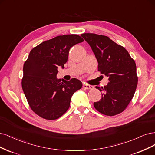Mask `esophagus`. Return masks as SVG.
<instances>
[{
    "label": "esophagus",
    "instance_id": "34e87169",
    "mask_svg": "<svg viewBox=\"0 0 155 155\" xmlns=\"http://www.w3.org/2000/svg\"><path fill=\"white\" fill-rule=\"evenodd\" d=\"M83 88L85 89H92L93 88V87L91 85H88L87 84H83Z\"/></svg>",
    "mask_w": 155,
    "mask_h": 155
}]
</instances>
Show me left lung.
Listing matches in <instances>:
<instances>
[{
  "mask_svg": "<svg viewBox=\"0 0 155 155\" xmlns=\"http://www.w3.org/2000/svg\"><path fill=\"white\" fill-rule=\"evenodd\" d=\"M81 37L91 46L98 63V71L108 77L102 89V98L94 102L97 110L105 115L114 116L124 111L132 100L138 84L135 62L123 46L108 37L83 33Z\"/></svg>",
  "mask_w": 155,
  "mask_h": 155,
  "instance_id": "1",
  "label": "left lung"
}]
</instances>
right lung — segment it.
I'll return each mask as SVG.
<instances>
[{"instance_id": "add662e5", "label": "right lung", "mask_w": 155, "mask_h": 155, "mask_svg": "<svg viewBox=\"0 0 155 155\" xmlns=\"http://www.w3.org/2000/svg\"><path fill=\"white\" fill-rule=\"evenodd\" d=\"M84 39L64 35L44 41L31 49L23 67L22 87L29 107L37 115L53 120L62 116L73 94L82 86L77 78L57 79L58 66L64 68L69 49Z\"/></svg>"}]
</instances>
